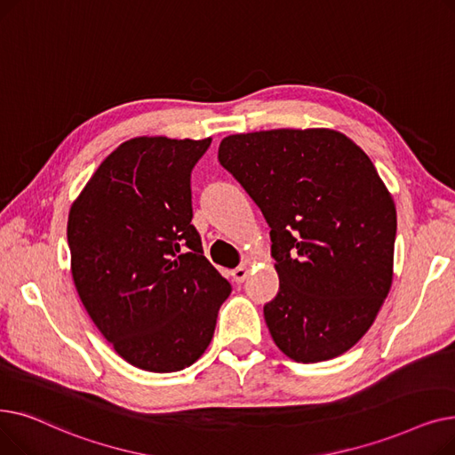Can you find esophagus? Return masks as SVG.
Masks as SVG:
<instances>
[{
	"label": "esophagus",
	"instance_id": "obj_1",
	"mask_svg": "<svg viewBox=\"0 0 455 455\" xmlns=\"http://www.w3.org/2000/svg\"><path fill=\"white\" fill-rule=\"evenodd\" d=\"M231 275H233L235 283H243V281L248 277V267H246V265L236 267V268L231 272Z\"/></svg>",
	"mask_w": 455,
	"mask_h": 455
}]
</instances>
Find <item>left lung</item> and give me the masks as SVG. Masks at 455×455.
Listing matches in <instances>:
<instances>
[{"instance_id":"1","label":"left lung","mask_w":455,"mask_h":455,"mask_svg":"<svg viewBox=\"0 0 455 455\" xmlns=\"http://www.w3.org/2000/svg\"><path fill=\"white\" fill-rule=\"evenodd\" d=\"M219 161L270 228L277 348L298 363L350 350L393 281L396 207L369 156L330 129H272L226 137Z\"/></svg>"}]
</instances>
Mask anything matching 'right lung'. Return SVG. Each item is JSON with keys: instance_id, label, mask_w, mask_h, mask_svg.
I'll use <instances>...</instances> for the list:
<instances>
[{"instance_id": "add662e5", "label": "right lung", "mask_w": 455, "mask_h": 455, "mask_svg": "<svg viewBox=\"0 0 455 455\" xmlns=\"http://www.w3.org/2000/svg\"><path fill=\"white\" fill-rule=\"evenodd\" d=\"M211 139L120 144L68 214L72 275L116 354L178 372L207 350L231 285L207 261L192 220V168Z\"/></svg>"}]
</instances>
